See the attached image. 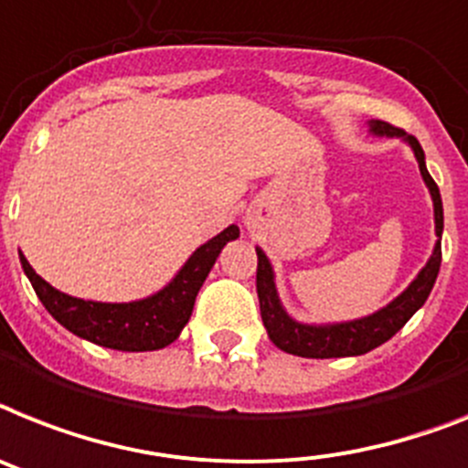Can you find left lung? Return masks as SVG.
I'll list each match as a JSON object with an SVG mask.
<instances>
[{"label": "left lung", "mask_w": 468, "mask_h": 468, "mask_svg": "<svg viewBox=\"0 0 468 468\" xmlns=\"http://www.w3.org/2000/svg\"><path fill=\"white\" fill-rule=\"evenodd\" d=\"M371 131L376 135H395L407 137V143L414 149L421 176L426 180L431 197L435 207V235H442V199L441 190L435 186V180L428 174L426 164H423V149L414 135H404L402 128H395L388 121H374ZM442 261V247L441 240L435 242L433 257L428 259L421 273L416 276L410 288L399 294L398 300L390 302L386 309L376 312L374 316L367 319L352 321V324H335V325H302L294 324L288 314L282 312L281 302H278L276 285H273V273L266 254L257 250V294H259V309H261V321H264L269 337L273 340L276 347L282 352L297 356H307V359H333V356H355L364 355L368 349L378 347L386 340H390L395 333L402 328L407 321L414 316V312L428 300V294L433 290V282L438 278Z\"/></svg>", "instance_id": "8db88e82"}]
</instances>
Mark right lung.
Returning <instances> with one entry per match:
<instances>
[{"mask_svg": "<svg viewBox=\"0 0 468 468\" xmlns=\"http://www.w3.org/2000/svg\"><path fill=\"white\" fill-rule=\"evenodd\" d=\"M238 235H240L238 226H228L223 233L211 238L187 259V264L180 269L171 285H166L154 297L131 304L76 300L42 281L23 254L21 264L47 312L70 333L101 347L121 349V352H147V349L166 347L180 335L183 325L190 321L195 297L209 276L216 257L223 245L235 240Z\"/></svg>", "mask_w": 468, "mask_h": 468, "instance_id": "right-lung-1", "label": "right lung"}]
</instances>
